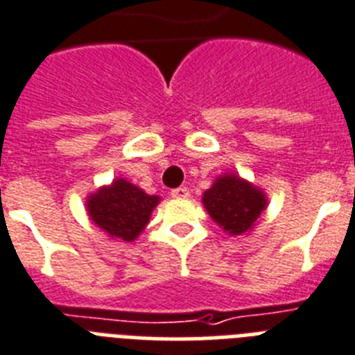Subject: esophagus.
Wrapping results in <instances>:
<instances>
[{
    "label": "esophagus",
    "mask_w": 355,
    "mask_h": 355,
    "mask_svg": "<svg viewBox=\"0 0 355 355\" xmlns=\"http://www.w3.org/2000/svg\"><path fill=\"white\" fill-rule=\"evenodd\" d=\"M171 196H173V198H187V196H189V189L184 186L177 187V189L171 191Z\"/></svg>",
    "instance_id": "1"
}]
</instances>
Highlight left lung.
Here are the masks:
<instances>
[{
    "mask_svg": "<svg viewBox=\"0 0 355 355\" xmlns=\"http://www.w3.org/2000/svg\"><path fill=\"white\" fill-rule=\"evenodd\" d=\"M203 205L212 220L232 236L252 229L266 207V198L252 184L236 175L220 177L203 193Z\"/></svg>",
    "mask_w": 355,
    "mask_h": 355,
    "instance_id": "obj_1",
    "label": "left lung"
}]
</instances>
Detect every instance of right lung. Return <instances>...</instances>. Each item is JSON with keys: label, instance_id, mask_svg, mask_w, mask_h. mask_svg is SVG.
<instances>
[{"label": "right lung", "instance_id": "right-lung-1", "mask_svg": "<svg viewBox=\"0 0 355 355\" xmlns=\"http://www.w3.org/2000/svg\"><path fill=\"white\" fill-rule=\"evenodd\" d=\"M159 196L146 195L130 182L118 178L112 186L101 187L89 196L87 211L91 220L110 237L134 241L148 225Z\"/></svg>", "mask_w": 355, "mask_h": 355}]
</instances>
